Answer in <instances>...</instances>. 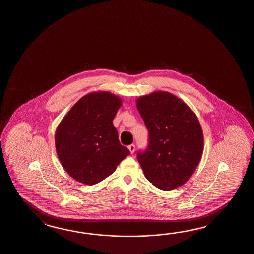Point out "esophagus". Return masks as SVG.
Segmentation results:
<instances>
[{"mask_svg": "<svg viewBox=\"0 0 254 254\" xmlns=\"http://www.w3.org/2000/svg\"><path fill=\"white\" fill-rule=\"evenodd\" d=\"M128 150L130 151L131 154H133V153L135 152V145H134V144H130V145L128 146Z\"/></svg>", "mask_w": 254, "mask_h": 254, "instance_id": "esophagus-1", "label": "esophagus"}]
</instances>
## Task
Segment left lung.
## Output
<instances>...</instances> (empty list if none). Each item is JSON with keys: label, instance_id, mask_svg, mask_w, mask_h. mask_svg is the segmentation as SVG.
I'll return each mask as SVG.
<instances>
[{"label": "left lung", "instance_id": "1", "mask_svg": "<svg viewBox=\"0 0 254 254\" xmlns=\"http://www.w3.org/2000/svg\"><path fill=\"white\" fill-rule=\"evenodd\" d=\"M137 108L149 134L146 150L137 154L147 180L165 191L185 185L203 153V132L195 114L165 91L138 98Z\"/></svg>", "mask_w": 254, "mask_h": 254}]
</instances>
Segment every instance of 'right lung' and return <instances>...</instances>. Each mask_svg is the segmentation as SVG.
Masks as SVG:
<instances>
[{"mask_svg": "<svg viewBox=\"0 0 254 254\" xmlns=\"http://www.w3.org/2000/svg\"><path fill=\"white\" fill-rule=\"evenodd\" d=\"M122 100L107 91L81 98L59 125L55 144L69 176L87 185L103 181L130 154L121 145L113 120Z\"/></svg>", "mask_w": 254, "mask_h": 254, "instance_id": "right-lung-1", "label": "right lung"}]
</instances>
